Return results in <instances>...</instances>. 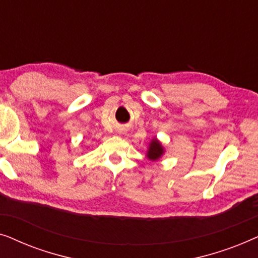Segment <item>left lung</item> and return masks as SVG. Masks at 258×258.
Listing matches in <instances>:
<instances>
[{
  "instance_id": "8db88e82",
  "label": "left lung",
  "mask_w": 258,
  "mask_h": 258,
  "mask_svg": "<svg viewBox=\"0 0 258 258\" xmlns=\"http://www.w3.org/2000/svg\"><path fill=\"white\" fill-rule=\"evenodd\" d=\"M163 154H164V148L161 144L160 141L157 139L151 140L149 148H148V151H147V157L149 158L150 161H157L160 160Z\"/></svg>"
}]
</instances>
